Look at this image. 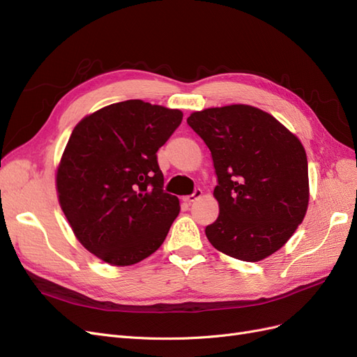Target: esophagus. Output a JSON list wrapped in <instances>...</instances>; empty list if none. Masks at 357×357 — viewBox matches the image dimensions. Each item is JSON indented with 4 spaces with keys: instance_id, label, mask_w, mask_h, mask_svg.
I'll return each instance as SVG.
<instances>
[{
    "instance_id": "1",
    "label": "esophagus",
    "mask_w": 357,
    "mask_h": 357,
    "mask_svg": "<svg viewBox=\"0 0 357 357\" xmlns=\"http://www.w3.org/2000/svg\"><path fill=\"white\" fill-rule=\"evenodd\" d=\"M201 197H202V190L201 189H195V192H193L192 195L185 197V198H183V201H185L186 204H192V202H195L197 199H199Z\"/></svg>"
}]
</instances>
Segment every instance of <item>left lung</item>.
Here are the masks:
<instances>
[{"instance_id":"left-lung-1","label":"left lung","mask_w":357,"mask_h":357,"mask_svg":"<svg viewBox=\"0 0 357 357\" xmlns=\"http://www.w3.org/2000/svg\"><path fill=\"white\" fill-rule=\"evenodd\" d=\"M188 123L210 149L218 176L220 213L205 228L208 241L245 262L271 256L308 208L304 146L275 117L245 104L195 112Z\"/></svg>"}]
</instances>
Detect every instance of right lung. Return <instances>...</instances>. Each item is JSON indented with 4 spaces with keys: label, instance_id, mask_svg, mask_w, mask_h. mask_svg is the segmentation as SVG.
<instances>
[{
    "label": "right lung",
    "instance_id": "obj_1",
    "mask_svg": "<svg viewBox=\"0 0 357 357\" xmlns=\"http://www.w3.org/2000/svg\"><path fill=\"white\" fill-rule=\"evenodd\" d=\"M180 110L128 100L75 125L56 169L61 208L82 245L114 266L155 253L178 215L164 192L156 152L181 123Z\"/></svg>",
    "mask_w": 357,
    "mask_h": 357
}]
</instances>
